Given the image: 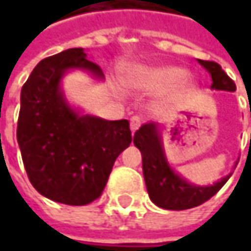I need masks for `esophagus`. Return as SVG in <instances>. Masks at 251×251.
I'll list each match as a JSON object with an SVG mask.
<instances>
[{"mask_svg":"<svg viewBox=\"0 0 251 251\" xmlns=\"http://www.w3.org/2000/svg\"><path fill=\"white\" fill-rule=\"evenodd\" d=\"M142 125V119L139 118V116H133V118H130V130L132 132H136L139 127Z\"/></svg>","mask_w":251,"mask_h":251,"instance_id":"obj_1","label":"esophagus"}]
</instances>
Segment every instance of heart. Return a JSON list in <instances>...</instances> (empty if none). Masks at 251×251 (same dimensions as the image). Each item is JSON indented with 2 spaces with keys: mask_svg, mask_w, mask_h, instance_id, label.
<instances>
[{
  "mask_svg": "<svg viewBox=\"0 0 251 251\" xmlns=\"http://www.w3.org/2000/svg\"><path fill=\"white\" fill-rule=\"evenodd\" d=\"M183 78H184V71L176 67L150 68V70H141L133 73L127 78V84L135 90L155 91V90H164L172 85H176Z\"/></svg>",
  "mask_w": 251,
  "mask_h": 251,
  "instance_id": "heart-1",
  "label": "heart"
}]
</instances>
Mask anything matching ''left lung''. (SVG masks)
<instances>
[{"mask_svg":"<svg viewBox=\"0 0 251 251\" xmlns=\"http://www.w3.org/2000/svg\"><path fill=\"white\" fill-rule=\"evenodd\" d=\"M198 62L205 67L212 76L211 88L235 91V82L226 75L220 64L203 59H198ZM133 144L139 148L142 154V172L150 199L160 208L170 211H183L199 206L209 201L214 195H217L229 178V176H226L214 186L199 187L187 183L184 178L176 175L166 161L157 126L154 124H145L141 126L135 132Z\"/></svg>","mask_w":251,"mask_h":251,"instance_id":"8db88e82","label":"left lung"}]
</instances>
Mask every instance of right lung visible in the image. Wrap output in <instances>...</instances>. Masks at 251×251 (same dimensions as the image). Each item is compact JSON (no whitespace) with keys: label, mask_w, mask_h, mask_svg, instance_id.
Returning a JSON list of instances; mask_svg holds the SVG:
<instances>
[{"label":"right lung","mask_w":251,"mask_h":251,"mask_svg":"<svg viewBox=\"0 0 251 251\" xmlns=\"http://www.w3.org/2000/svg\"><path fill=\"white\" fill-rule=\"evenodd\" d=\"M70 68L103 76L81 48L42 59L22 88L17 141L33 187L50 201L82 206L101 196L132 132L126 119L79 116L67 104L59 82Z\"/></svg>","instance_id":"obj_1"}]
</instances>
